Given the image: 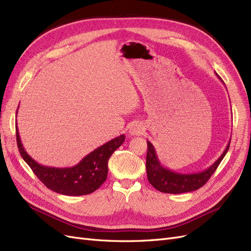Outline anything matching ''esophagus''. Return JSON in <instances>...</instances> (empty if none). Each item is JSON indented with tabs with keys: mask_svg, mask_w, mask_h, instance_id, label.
Wrapping results in <instances>:
<instances>
[{
	"mask_svg": "<svg viewBox=\"0 0 251 251\" xmlns=\"http://www.w3.org/2000/svg\"><path fill=\"white\" fill-rule=\"evenodd\" d=\"M142 127H140L139 125H132L131 127H130V129H129V133L130 134H132V135H137V134H140L141 132H142Z\"/></svg>",
	"mask_w": 251,
	"mask_h": 251,
	"instance_id": "obj_1",
	"label": "esophagus"
}]
</instances>
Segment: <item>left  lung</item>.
Listing matches in <instances>:
<instances>
[{"label": "left lung", "instance_id": "1", "mask_svg": "<svg viewBox=\"0 0 251 251\" xmlns=\"http://www.w3.org/2000/svg\"><path fill=\"white\" fill-rule=\"evenodd\" d=\"M147 146L148 151L146 158V170L148 180L151 185H153L156 190L161 193L168 194L187 193L196 191L201 187H203L206 181L211 178V176L214 174L216 169L220 165L221 160L224 158L225 154L229 149L228 144L221 156L211 167L204 170V171L199 173L182 174L171 171V170L166 169L165 167L161 166L157 158L155 149L149 141L147 142Z\"/></svg>", "mask_w": 251, "mask_h": 251}]
</instances>
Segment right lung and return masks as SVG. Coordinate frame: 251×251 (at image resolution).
<instances>
[{
  "instance_id": "right-lung-1",
  "label": "right lung",
  "mask_w": 251,
  "mask_h": 251,
  "mask_svg": "<svg viewBox=\"0 0 251 251\" xmlns=\"http://www.w3.org/2000/svg\"><path fill=\"white\" fill-rule=\"evenodd\" d=\"M15 129H17V143L21 155L37 176V178L48 189L68 196L87 195L98 190L106 180L109 157L125 141V135L122 134L91 152L74 167L52 168L39 165L29 156L23 147L17 125Z\"/></svg>"
}]
</instances>
